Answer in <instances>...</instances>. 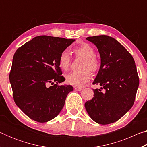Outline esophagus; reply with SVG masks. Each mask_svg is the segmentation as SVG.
<instances>
[{
	"label": "esophagus",
	"instance_id": "34e87169",
	"mask_svg": "<svg viewBox=\"0 0 147 147\" xmlns=\"http://www.w3.org/2000/svg\"><path fill=\"white\" fill-rule=\"evenodd\" d=\"M74 89H75L76 91H80L82 89V88H81V87H74Z\"/></svg>",
	"mask_w": 147,
	"mask_h": 147
}]
</instances>
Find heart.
<instances>
[{
    "label": "heart",
    "mask_w": 147,
    "mask_h": 147,
    "mask_svg": "<svg viewBox=\"0 0 147 147\" xmlns=\"http://www.w3.org/2000/svg\"><path fill=\"white\" fill-rule=\"evenodd\" d=\"M73 52L76 56L84 58L80 68L78 71H72L66 74V82L70 85L80 86L88 82L91 77V72H96L100 66V61L94 56V50L91 45L87 43H82L73 49ZM59 66L61 69L67 71L71 64V59L67 52L63 51L60 54L58 59Z\"/></svg>",
    "instance_id": "1"
}]
</instances>
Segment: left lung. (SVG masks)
Instances as JSON below:
<instances>
[{"label": "left lung", "instance_id": "1", "mask_svg": "<svg viewBox=\"0 0 147 147\" xmlns=\"http://www.w3.org/2000/svg\"><path fill=\"white\" fill-rule=\"evenodd\" d=\"M98 50L100 67L93 84L94 97L85 103L90 117L100 124L115 123L128 112L135 101L139 80L132 56L122 45L105 35L88 37Z\"/></svg>", "mask_w": 147, "mask_h": 147}]
</instances>
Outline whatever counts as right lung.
Segmentation results:
<instances>
[{
    "label": "right lung",
    "instance_id": "add662e5",
    "mask_svg": "<svg viewBox=\"0 0 147 147\" xmlns=\"http://www.w3.org/2000/svg\"><path fill=\"white\" fill-rule=\"evenodd\" d=\"M75 39L49 36L35 37L17 50L9 74L16 105L39 123H46L58 115L64 106L71 85L65 81L58 59Z\"/></svg>",
    "mask_w": 147,
    "mask_h": 147
}]
</instances>
